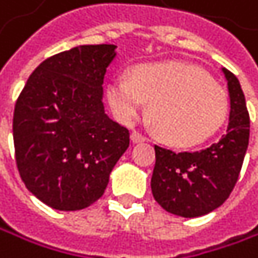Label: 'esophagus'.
<instances>
[{"label":"esophagus","instance_id":"esophagus-1","mask_svg":"<svg viewBox=\"0 0 258 258\" xmlns=\"http://www.w3.org/2000/svg\"><path fill=\"white\" fill-rule=\"evenodd\" d=\"M131 140L134 141V143H143V141H146L147 138L143 135V134H140V132H137V131H134L132 134H131Z\"/></svg>","mask_w":258,"mask_h":258}]
</instances>
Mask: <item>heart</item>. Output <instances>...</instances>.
I'll return each instance as SVG.
<instances>
[{
    "instance_id": "1",
    "label": "heart",
    "mask_w": 258,
    "mask_h": 258,
    "mask_svg": "<svg viewBox=\"0 0 258 258\" xmlns=\"http://www.w3.org/2000/svg\"><path fill=\"white\" fill-rule=\"evenodd\" d=\"M117 118L137 121L149 105V118L159 137L176 146H193L211 137L228 115L225 89L202 70L182 62H155L115 76L106 88Z\"/></svg>"
}]
</instances>
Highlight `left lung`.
<instances>
[{
	"mask_svg": "<svg viewBox=\"0 0 258 258\" xmlns=\"http://www.w3.org/2000/svg\"><path fill=\"white\" fill-rule=\"evenodd\" d=\"M228 82L230 123L227 134L198 152H173L155 146L152 195L166 211L198 217L220 207L231 195L249 141V114L237 77L222 68Z\"/></svg>",
	"mask_w": 258,
	"mask_h": 258,
	"instance_id": "obj_1",
	"label": "left lung"
}]
</instances>
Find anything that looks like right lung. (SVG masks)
Wrapping results in <instances>:
<instances>
[{
  "instance_id": "right-lung-1",
  "label": "right lung",
  "mask_w": 258,
  "mask_h": 258,
  "mask_svg": "<svg viewBox=\"0 0 258 258\" xmlns=\"http://www.w3.org/2000/svg\"><path fill=\"white\" fill-rule=\"evenodd\" d=\"M115 45H80L45 59L15 105L13 143L25 187L60 211L89 207L129 147V131L103 108Z\"/></svg>"
}]
</instances>
